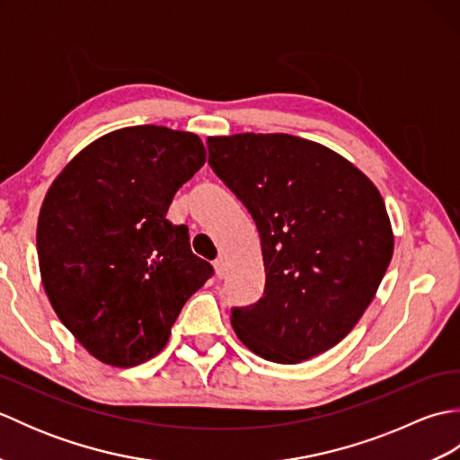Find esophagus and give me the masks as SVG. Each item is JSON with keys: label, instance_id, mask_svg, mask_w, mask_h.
<instances>
[{"label": "esophagus", "instance_id": "1", "mask_svg": "<svg viewBox=\"0 0 460 460\" xmlns=\"http://www.w3.org/2000/svg\"><path fill=\"white\" fill-rule=\"evenodd\" d=\"M213 267H215V275H217L219 279H223L225 270H227V267H225V261H223V257L215 259V261H213Z\"/></svg>", "mask_w": 460, "mask_h": 460}]
</instances>
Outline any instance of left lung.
Returning <instances> with one entry per match:
<instances>
[{
	"mask_svg": "<svg viewBox=\"0 0 460 460\" xmlns=\"http://www.w3.org/2000/svg\"><path fill=\"white\" fill-rule=\"evenodd\" d=\"M209 165L255 221L265 292L231 308L239 340L261 358L298 364L358 324L394 255L377 188L324 146L290 134L208 140Z\"/></svg>",
	"mask_w": 460,
	"mask_h": 460,
	"instance_id": "left-lung-1",
	"label": "left lung"
}]
</instances>
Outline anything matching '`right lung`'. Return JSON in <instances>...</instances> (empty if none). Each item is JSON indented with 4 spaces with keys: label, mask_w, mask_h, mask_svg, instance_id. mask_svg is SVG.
<instances>
[{
    "label": "right lung",
    "mask_w": 460,
    "mask_h": 460,
    "mask_svg": "<svg viewBox=\"0 0 460 460\" xmlns=\"http://www.w3.org/2000/svg\"><path fill=\"white\" fill-rule=\"evenodd\" d=\"M205 164L191 132L132 126L75 155L37 223L43 287L58 320L94 358L132 367L165 346L185 302L213 277L185 225L165 219Z\"/></svg>",
    "instance_id": "right-lung-1"
}]
</instances>
